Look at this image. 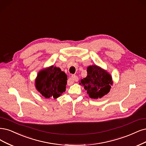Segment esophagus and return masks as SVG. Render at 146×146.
Segmentation results:
<instances>
[{"instance_id": "obj_1", "label": "esophagus", "mask_w": 146, "mask_h": 146, "mask_svg": "<svg viewBox=\"0 0 146 146\" xmlns=\"http://www.w3.org/2000/svg\"><path fill=\"white\" fill-rule=\"evenodd\" d=\"M78 80V78L77 76V75H72V76L71 77V78H69V82H72V81H75V82H77Z\"/></svg>"}]
</instances>
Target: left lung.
<instances>
[{
  "mask_svg": "<svg viewBox=\"0 0 146 146\" xmlns=\"http://www.w3.org/2000/svg\"><path fill=\"white\" fill-rule=\"evenodd\" d=\"M86 77L80 81V84L87 90L90 98H101L108 94L113 84L112 78L106 71L97 65H92L87 68Z\"/></svg>",
  "mask_w": 146,
  "mask_h": 146,
  "instance_id": "obj_1",
  "label": "left lung"
}]
</instances>
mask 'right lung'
I'll use <instances>...</instances> for the list:
<instances>
[{
	"instance_id": "1",
	"label": "right lung",
	"mask_w": 146,
	"mask_h": 146,
	"mask_svg": "<svg viewBox=\"0 0 146 146\" xmlns=\"http://www.w3.org/2000/svg\"><path fill=\"white\" fill-rule=\"evenodd\" d=\"M67 80L66 74L61 69L51 66L38 72L35 85L45 98L56 99L66 90Z\"/></svg>"
}]
</instances>
